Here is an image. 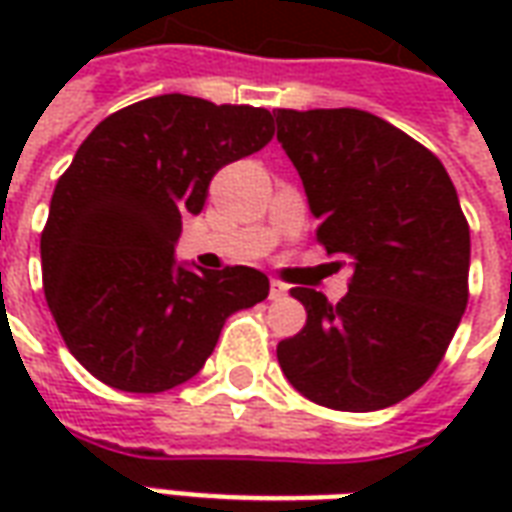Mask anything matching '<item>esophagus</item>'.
Masks as SVG:
<instances>
[{"instance_id":"esophagus-1","label":"esophagus","mask_w":512,"mask_h":512,"mask_svg":"<svg viewBox=\"0 0 512 512\" xmlns=\"http://www.w3.org/2000/svg\"><path fill=\"white\" fill-rule=\"evenodd\" d=\"M285 296H288V285H285V282H277V279H274V282H271V299L279 301V299H285Z\"/></svg>"}]
</instances>
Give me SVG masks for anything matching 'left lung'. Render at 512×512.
Segmentation results:
<instances>
[{
	"label": "left lung",
	"mask_w": 512,
	"mask_h": 512,
	"mask_svg": "<svg viewBox=\"0 0 512 512\" xmlns=\"http://www.w3.org/2000/svg\"><path fill=\"white\" fill-rule=\"evenodd\" d=\"M277 139L304 183L326 255L354 268L337 304L312 288L277 345L293 389L337 411H378L417 392L469 301V224L428 147L362 109H274Z\"/></svg>",
	"instance_id": "left-lung-1"
}]
</instances>
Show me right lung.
Returning <instances> with one entry per match:
<instances>
[{"instance_id":"obj_1","label":"right lung","mask_w":512,"mask_h":512,"mask_svg":"<svg viewBox=\"0 0 512 512\" xmlns=\"http://www.w3.org/2000/svg\"><path fill=\"white\" fill-rule=\"evenodd\" d=\"M271 112L169 93L109 115L57 180L40 235L43 290L68 351L123 392H167L202 370L235 310L268 296L249 266L175 260L211 178L274 136Z\"/></svg>"}]
</instances>
